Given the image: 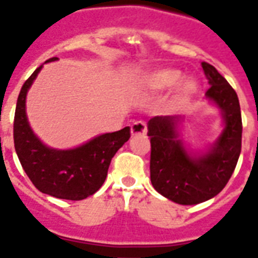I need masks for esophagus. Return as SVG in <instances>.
I'll return each mask as SVG.
<instances>
[{
  "label": "esophagus",
  "instance_id": "esophagus-1",
  "mask_svg": "<svg viewBox=\"0 0 258 258\" xmlns=\"http://www.w3.org/2000/svg\"><path fill=\"white\" fill-rule=\"evenodd\" d=\"M146 124L144 121H135L133 125H131V134L137 135V134H146Z\"/></svg>",
  "mask_w": 258,
  "mask_h": 258
}]
</instances>
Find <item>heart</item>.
<instances>
[{"label": "heart", "mask_w": 258, "mask_h": 258, "mask_svg": "<svg viewBox=\"0 0 258 258\" xmlns=\"http://www.w3.org/2000/svg\"><path fill=\"white\" fill-rule=\"evenodd\" d=\"M181 77H182L181 72L175 69H155L142 74L138 83L142 88L152 91V92H163L177 85L171 96V105L182 106L198 94L199 87L194 80H184L179 83Z\"/></svg>", "instance_id": "obj_1"}]
</instances>
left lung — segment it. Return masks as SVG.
I'll return each instance as SVG.
<instances>
[{"label": "left lung", "instance_id": "obj_1", "mask_svg": "<svg viewBox=\"0 0 258 258\" xmlns=\"http://www.w3.org/2000/svg\"><path fill=\"white\" fill-rule=\"evenodd\" d=\"M210 88L206 98L221 110L222 131L205 152H190L181 138L184 116L148 121L153 188L178 205H198L224 189L242 148V116L236 92L214 66L202 62Z\"/></svg>", "mask_w": 258, "mask_h": 258}]
</instances>
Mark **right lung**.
<instances>
[{"label":"right lung","mask_w":258,"mask_h":258,"mask_svg":"<svg viewBox=\"0 0 258 258\" xmlns=\"http://www.w3.org/2000/svg\"><path fill=\"white\" fill-rule=\"evenodd\" d=\"M58 58L48 59L55 62ZM42 64L20 90L14 121L15 151L27 177L42 194L66 200H83L105 182L116 152L130 140V127L98 135L72 149H55L42 142L31 130L26 114V96Z\"/></svg>","instance_id":"1"}]
</instances>
